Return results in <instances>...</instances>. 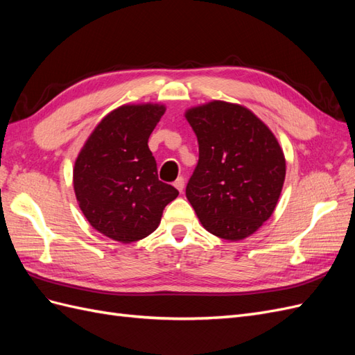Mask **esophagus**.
<instances>
[{"label": "esophagus", "instance_id": "34e87169", "mask_svg": "<svg viewBox=\"0 0 355 355\" xmlns=\"http://www.w3.org/2000/svg\"><path fill=\"white\" fill-rule=\"evenodd\" d=\"M175 188L179 191V192H182L184 191V188H185V180H184V178H178L176 180H175Z\"/></svg>", "mask_w": 355, "mask_h": 355}]
</instances>
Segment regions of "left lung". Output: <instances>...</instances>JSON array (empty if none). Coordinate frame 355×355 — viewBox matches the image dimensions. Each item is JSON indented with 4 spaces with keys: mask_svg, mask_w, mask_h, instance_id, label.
I'll list each match as a JSON object with an SVG mask.
<instances>
[{
    "mask_svg": "<svg viewBox=\"0 0 355 355\" xmlns=\"http://www.w3.org/2000/svg\"><path fill=\"white\" fill-rule=\"evenodd\" d=\"M198 139V164L187 198L210 234L240 241L271 218L286 158L261 118L239 103L211 101L185 111Z\"/></svg>",
    "mask_w": 355,
    "mask_h": 355,
    "instance_id": "obj_1",
    "label": "left lung"
}]
</instances>
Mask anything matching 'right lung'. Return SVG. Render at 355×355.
I'll use <instances>...</instances> for the list:
<instances>
[{"instance_id":"add662e5","label":"right lung","mask_w":355,"mask_h":355,"mask_svg":"<svg viewBox=\"0 0 355 355\" xmlns=\"http://www.w3.org/2000/svg\"><path fill=\"white\" fill-rule=\"evenodd\" d=\"M166 106L128 103L106 114L75 159L73 191L92 227L130 244L153 234L163 210L179 192L158 179L148 148Z\"/></svg>"}]
</instances>
